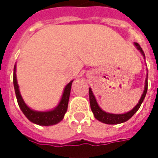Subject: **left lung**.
I'll list each match as a JSON object with an SVG mask.
<instances>
[{
	"instance_id": "left-lung-1",
	"label": "left lung",
	"mask_w": 158,
	"mask_h": 158,
	"mask_svg": "<svg viewBox=\"0 0 158 158\" xmlns=\"http://www.w3.org/2000/svg\"><path fill=\"white\" fill-rule=\"evenodd\" d=\"M134 45L137 48V50H139V52L142 54V56H144V59H146L145 53L143 52L142 48L139 46V44L138 43H134ZM147 78H148V73H146V80H145V88H144V91H143L142 96L140 97L139 102L136 104V106L132 110H130L129 112H127L125 113H123V114H115V113H106L105 111H103L99 106L97 102H96V97H95L94 94H93L91 88H89V104H90V108H91V111H92L95 118L97 120H99L100 122L104 123H106V124H118V123L126 122L129 118H131L133 115L139 110V106H140L141 103L143 102V101H144L145 97H146V92H147V86H148Z\"/></svg>"
}]
</instances>
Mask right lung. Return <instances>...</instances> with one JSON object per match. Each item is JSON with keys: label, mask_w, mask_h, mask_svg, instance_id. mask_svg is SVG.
Instances as JSON below:
<instances>
[{"label": "right lung", "mask_w": 158, "mask_h": 158, "mask_svg": "<svg viewBox=\"0 0 158 158\" xmlns=\"http://www.w3.org/2000/svg\"><path fill=\"white\" fill-rule=\"evenodd\" d=\"M73 80L70 82L65 86L63 89L62 98L59 102L58 105L56 106L54 109L49 110V111H35L31 109L29 106H27V104L24 102L22 96L20 94L19 86L18 85L17 80V75H16V64L14 65L13 69V85H14V89H15L16 97L19 103V106L20 109L22 110L23 113L25 115L27 118L29 119L30 122L34 123L35 124L41 126H51L54 125L61 122L66 112L68 110V105H69V96L71 91V86Z\"/></svg>", "instance_id": "obj_1"}]
</instances>
